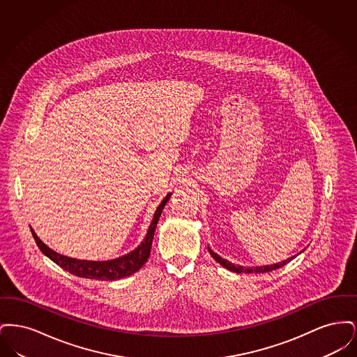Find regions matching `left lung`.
Segmentation results:
<instances>
[{"label":"left lung","mask_w":357,"mask_h":357,"mask_svg":"<svg viewBox=\"0 0 357 357\" xmlns=\"http://www.w3.org/2000/svg\"><path fill=\"white\" fill-rule=\"evenodd\" d=\"M208 252H210V255L211 257L218 262V264H221L223 268H226L227 271H231V272L236 273H266V272H272V271H275V269H280V268H282L284 265H287L288 262H290L294 257H290L288 259H285V261H281V262H278V264H273V265H266V266H255V268H245V266H239V265H234V264H231V262H229V261H226V259H223L222 257L217 255V253H214L210 248H208Z\"/></svg>","instance_id":"1"}]
</instances>
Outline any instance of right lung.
Instances as JSON below:
<instances>
[{"label": "right lung", "instance_id": "obj_1", "mask_svg": "<svg viewBox=\"0 0 357 357\" xmlns=\"http://www.w3.org/2000/svg\"><path fill=\"white\" fill-rule=\"evenodd\" d=\"M171 194H167V197L160 202L158 206L155 214H153V222L149 227V231L146 234V238L143 242L132 250L128 255L119 257L116 259H109V261H85V259H76L70 258L67 255H59L51 248H48L40 238L36 236V233L32 230L34 241L40 250L47 255L50 259H52L54 264H57L60 268L64 271L75 274L77 277L83 278H91V280H102V281H115L124 277H128L131 274L137 272L149 259L150 252H151V245H153V233L156 229V225L159 221V217L163 211V207L170 199Z\"/></svg>", "mask_w": 357, "mask_h": 357}]
</instances>
